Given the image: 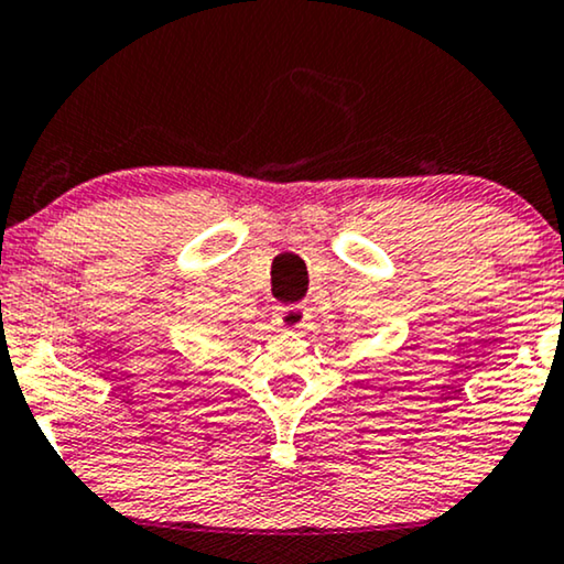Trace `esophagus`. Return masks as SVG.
<instances>
[{
  "label": "esophagus",
  "mask_w": 564,
  "mask_h": 564,
  "mask_svg": "<svg viewBox=\"0 0 564 564\" xmlns=\"http://www.w3.org/2000/svg\"><path fill=\"white\" fill-rule=\"evenodd\" d=\"M308 318V308L303 303H290V305H276L274 321L282 328H300Z\"/></svg>",
  "instance_id": "esophagus-1"
}]
</instances>
